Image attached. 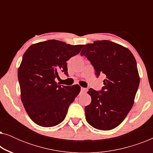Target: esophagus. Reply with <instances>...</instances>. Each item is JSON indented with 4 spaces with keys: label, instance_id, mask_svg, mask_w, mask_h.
<instances>
[{
    "label": "esophagus",
    "instance_id": "34e87169",
    "mask_svg": "<svg viewBox=\"0 0 153 153\" xmlns=\"http://www.w3.org/2000/svg\"><path fill=\"white\" fill-rule=\"evenodd\" d=\"M87 91H88L87 88H81V92L82 93H85L87 92Z\"/></svg>",
    "mask_w": 153,
    "mask_h": 153
}]
</instances>
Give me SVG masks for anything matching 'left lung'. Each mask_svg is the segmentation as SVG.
I'll list each match as a JSON object with an SVG mask.
<instances>
[{
	"label": "left lung",
	"instance_id": "1",
	"mask_svg": "<svg viewBox=\"0 0 153 153\" xmlns=\"http://www.w3.org/2000/svg\"><path fill=\"white\" fill-rule=\"evenodd\" d=\"M81 56L93 65L95 74H104V86L90 88L91 102L85 107V119L94 128L111 130L124 120L131 110L140 77L134 56L127 48L108 40L83 45Z\"/></svg>",
	"mask_w": 153,
	"mask_h": 153
}]
</instances>
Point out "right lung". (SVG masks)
Here are the masks:
<instances>
[{
    "instance_id": "1",
    "label": "right lung",
    "mask_w": 153,
    "mask_h": 153,
    "mask_svg": "<svg viewBox=\"0 0 153 153\" xmlns=\"http://www.w3.org/2000/svg\"><path fill=\"white\" fill-rule=\"evenodd\" d=\"M82 45L50 39L33 44L25 52L18 69L21 100L28 116L39 126H56L63 121L68 107L80 93L78 84L58 85V73L68 75L67 61Z\"/></svg>"
}]
</instances>
